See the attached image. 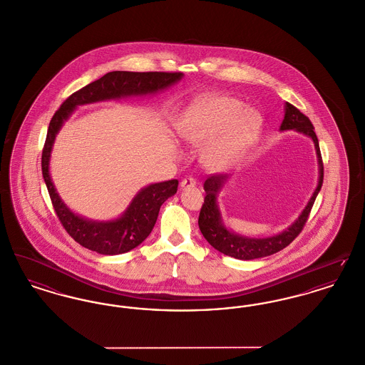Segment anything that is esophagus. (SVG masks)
<instances>
[{
    "label": "esophagus",
    "instance_id": "34e87169",
    "mask_svg": "<svg viewBox=\"0 0 365 365\" xmlns=\"http://www.w3.org/2000/svg\"><path fill=\"white\" fill-rule=\"evenodd\" d=\"M197 183V180L192 176H186L180 180V187L182 189H187V187H194Z\"/></svg>",
    "mask_w": 365,
    "mask_h": 365
}]
</instances>
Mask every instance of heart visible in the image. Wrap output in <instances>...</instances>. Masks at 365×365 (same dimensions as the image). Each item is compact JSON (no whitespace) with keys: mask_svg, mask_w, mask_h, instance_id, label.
<instances>
[{"mask_svg":"<svg viewBox=\"0 0 365 365\" xmlns=\"http://www.w3.org/2000/svg\"><path fill=\"white\" fill-rule=\"evenodd\" d=\"M260 113L245 109L238 98L216 96L205 97L191 105L180 123L179 133L190 143L209 140L204 149V161L213 170H222L235 163L245 149L259 135Z\"/></svg>","mask_w":365,"mask_h":365,"instance_id":"1","label":"heart"}]
</instances>
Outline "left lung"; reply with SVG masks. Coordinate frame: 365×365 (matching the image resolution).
<instances>
[{"instance_id":"8db88e82","label":"left lung","mask_w":365,"mask_h":365,"mask_svg":"<svg viewBox=\"0 0 365 365\" xmlns=\"http://www.w3.org/2000/svg\"><path fill=\"white\" fill-rule=\"evenodd\" d=\"M284 109H286L284 119L280 124V130L282 131L297 130V131L311 137L314 142L317 160H319V174H320L319 185L313 192L312 198L309 200L308 205L299 215V217L286 231L280 232L278 235L269 237V238H247V237L237 235V234L231 232L222 223V217H220V212L217 208L216 198H217L219 191L226 183L227 176H223V175L208 176L204 183V189L207 194H205L204 204H202V208L200 212L198 226H200L204 238L216 250H219L220 253L230 256V257H234L238 260H253V259H260V257L274 255L279 250L284 249L286 246H289L302 231V228L309 217V213L312 210L314 200L322 189L324 167H323V160H322V153H320V148H319V139L314 134L312 122L309 120L308 116H305L299 109H297L294 105H292L290 103H286Z\"/></svg>"}]
</instances>
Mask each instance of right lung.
Segmentation results:
<instances>
[{
    "instance_id": "add662e5",
    "label": "right lung",
    "mask_w": 365,
    "mask_h": 365,
    "mask_svg": "<svg viewBox=\"0 0 365 365\" xmlns=\"http://www.w3.org/2000/svg\"><path fill=\"white\" fill-rule=\"evenodd\" d=\"M182 76V72H108L103 78L71 94L53 115L42 150V175L60 223L76 242L88 250L112 256L130 252L143 242L156 225L160 207L178 190V180L173 179L142 189L122 217L116 220L105 223L86 220L66 207L53 186L49 158L56 134L78 105L156 93L174 85Z\"/></svg>"
}]
</instances>
